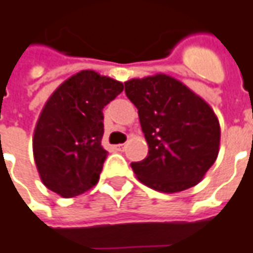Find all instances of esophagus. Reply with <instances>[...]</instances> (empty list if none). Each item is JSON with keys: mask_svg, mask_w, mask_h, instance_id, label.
<instances>
[{"mask_svg": "<svg viewBox=\"0 0 253 253\" xmlns=\"http://www.w3.org/2000/svg\"><path fill=\"white\" fill-rule=\"evenodd\" d=\"M114 149H116L117 151H124V149H125V144H117V146H114Z\"/></svg>", "mask_w": 253, "mask_h": 253, "instance_id": "obj_1", "label": "esophagus"}]
</instances>
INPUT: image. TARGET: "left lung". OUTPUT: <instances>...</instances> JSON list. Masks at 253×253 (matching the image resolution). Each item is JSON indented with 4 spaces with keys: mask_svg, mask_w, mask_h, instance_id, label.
Returning a JSON list of instances; mask_svg holds the SVG:
<instances>
[{
    "mask_svg": "<svg viewBox=\"0 0 253 253\" xmlns=\"http://www.w3.org/2000/svg\"><path fill=\"white\" fill-rule=\"evenodd\" d=\"M125 93L136 106L149 154L130 167L140 182L177 193L201 182L216 161L220 126L213 110L184 84L165 74L133 78Z\"/></svg>",
    "mask_w": 253,
    "mask_h": 253,
    "instance_id": "obj_1",
    "label": "left lung"
}]
</instances>
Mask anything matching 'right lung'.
Masks as SVG:
<instances>
[{"mask_svg":"<svg viewBox=\"0 0 253 253\" xmlns=\"http://www.w3.org/2000/svg\"><path fill=\"white\" fill-rule=\"evenodd\" d=\"M123 89L120 81L83 70L50 95L33 137L37 169L48 189L70 198L96 184L107 157L103 109Z\"/></svg>","mask_w":253,"mask_h":253,"instance_id":"right-lung-1","label":"right lung"}]
</instances>
